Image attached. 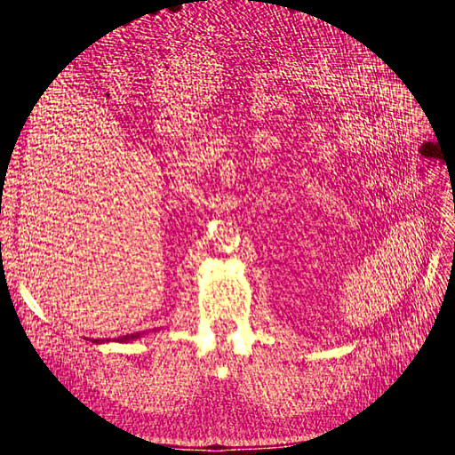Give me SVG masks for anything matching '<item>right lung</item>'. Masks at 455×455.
Segmentation results:
<instances>
[{"label": "right lung", "mask_w": 455, "mask_h": 455, "mask_svg": "<svg viewBox=\"0 0 455 455\" xmlns=\"http://www.w3.org/2000/svg\"><path fill=\"white\" fill-rule=\"evenodd\" d=\"M142 334L140 332H134V334H127V336H119V338H116V341H119V343H127V341H131V339H136V338H140ZM109 341V339H108ZM92 343H102V339H92Z\"/></svg>", "instance_id": "obj_1"}]
</instances>
